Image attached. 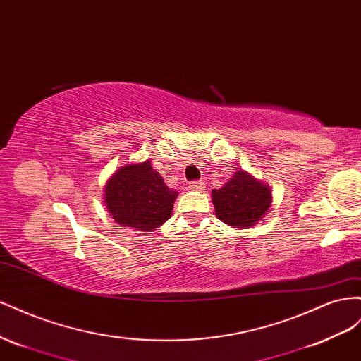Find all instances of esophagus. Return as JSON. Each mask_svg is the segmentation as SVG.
Here are the masks:
<instances>
[{"label":"esophagus","mask_w":361,"mask_h":361,"mask_svg":"<svg viewBox=\"0 0 361 361\" xmlns=\"http://www.w3.org/2000/svg\"><path fill=\"white\" fill-rule=\"evenodd\" d=\"M189 189L190 190H195V192H202V190H205V184H204V181H190L189 183Z\"/></svg>","instance_id":"34e87169"}]
</instances>
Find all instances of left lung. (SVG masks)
Segmentation results:
<instances>
[{"label":"left lung","mask_w":361,"mask_h":361,"mask_svg":"<svg viewBox=\"0 0 361 361\" xmlns=\"http://www.w3.org/2000/svg\"><path fill=\"white\" fill-rule=\"evenodd\" d=\"M216 218L233 228L246 230L259 224L272 205V190L263 180L238 169L221 189L212 190Z\"/></svg>","instance_id":"obj_1"}]
</instances>
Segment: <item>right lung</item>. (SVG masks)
I'll return each mask as SVG.
<instances>
[{
    "label": "right lung",
    "mask_w": 361,
    "mask_h": 361,
    "mask_svg": "<svg viewBox=\"0 0 361 361\" xmlns=\"http://www.w3.org/2000/svg\"><path fill=\"white\" fill-rule=\"evenodd\" d=\"M178 192L169 189L149 160L127 163L110 175L104 204L116 224L152 231L172 216Z\"/></svg>",
    "instance_id": "right-lung-1"
}]
</instances>
